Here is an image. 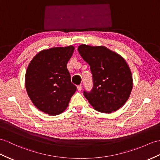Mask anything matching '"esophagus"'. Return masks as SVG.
Masks as SVG:
<instances>
[{
  "mask_svg": "<svg viewBox=\"0 0 160 160\" xmlns=\"http://www.w3.org/2000/svg\"><path fill=\"white\" fill-rule=\"evenodd\" d=\"M77 89H78V90H79V92L81 91V89H82V85H78V86H77Z\"/></svg>",
  "mask_w": 160,
  "mask_h": 160,
  "instance_id": "1",
  "label": "esophagus"
}]
</instances>
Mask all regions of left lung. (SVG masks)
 I'll return each mask as SVG.
<instances>
[{
	"label": "left lung",
	"mask_w": 160,
	"mask_h": 160,
	"mask_svg": "<svg viewBox=\"0 0 160 160\" xmlns=\"http://www.w3.org/2000/svg\"><path fill=\"white\" fill-rule=\"evenodd\" d=\"M78 51L90 66L93 88L83 95L94 109L109 113L129 98L133 86L130 69L123 58L104 46L81 45Z\"/></svg>",
	"instance_id": "8db88e82"
}]
</instances>
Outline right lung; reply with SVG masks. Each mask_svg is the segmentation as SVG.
<instances>
[{"label": "right lung", "instance_id": "right-lung-1", "mask_svg": "<svg viewBox=\"0 0 160 160\" xmlns=\"http://www.w3.org/2000/svg\"><path fill=\"white\" fill-rule=\"evenodd\" d=\"M74 50L73 46L42 50L27 68L25 85L28 95L34 106L47 114L57 115L64 112L77 90L67 69Z\"/></svg>", "mask_w": 160, "mask_h": 160}]
</instances>
